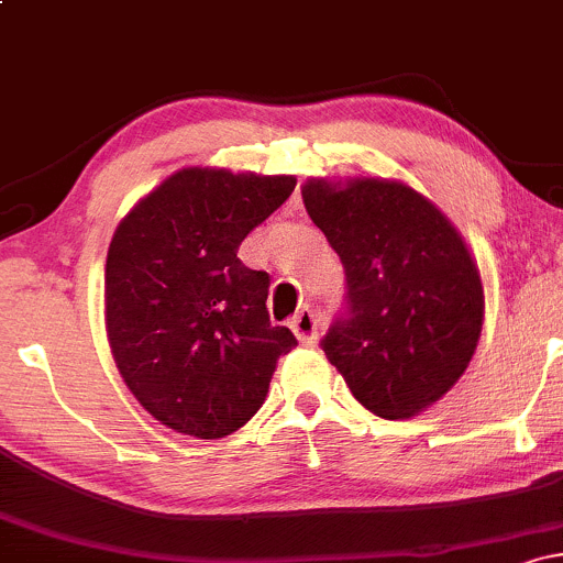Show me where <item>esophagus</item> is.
<instances>
[{
	"label": "esophagus",
	"mask_w": 563,
	"mask_h": 563,
	"mask_svg": "<svg viewBox=\"0 0 563 563\" xmlns=\"http://www.w3.org/2000/svg\"><path fill=\"white\" fill-rule=\"evenodd\" d=\"M290 331L296 333V339L301 341V344H312L314 339H318L320 333V318L314 309H301V312H296V318L290 320Z\"/></svg>",
	"instance_id": "esophagus-1"
}]
</instances>
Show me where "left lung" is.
<instances>
[{
	"label": "left lung",
	"instance_id": "8db88e82",
	"mask_svg": "<svg viewBox=\"0 0 563 563\" xmlns=\"http://www.w3.org/2000/svg\"><path fill=\"white\" fill-rule=\"evenodd\" d=\"M301 196L346 275L322 352L378 418L416 416L455 386L479 341L484 294L466 243L407 185L309 179Z\"/></svg>",
	"mask_w": 563,
	"mask_h": 563
}]
</instances>
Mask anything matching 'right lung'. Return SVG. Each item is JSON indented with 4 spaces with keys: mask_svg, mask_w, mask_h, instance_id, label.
<instances>
[{
    "mask_svg": "<svg viewBox=\"0 0 563 563\" xmlns=\"http://www.w3.org/2000/svg\"><path fill=\"white\" fill-rule=\"evenodd\" d=\"M294 187V177L183 169L115 230L106 262L115 365L137 402L179 434L241 429L267 399L277 357L299 344L269 322V275L238 260Z\"/></svg>",
    "mask_w": 563,
    "mask_h": 563,
    "instance_id": "add662e5",
    "label": "right lung"
}]
</instances>
